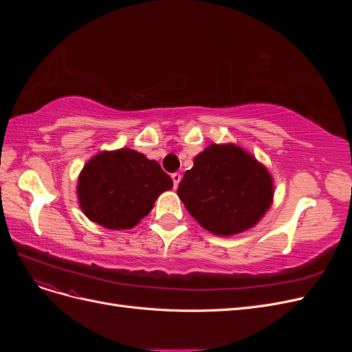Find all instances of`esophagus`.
Wrapping results in <instances>:
<instances>
[{"label": "esophagus", "instance_id": "obj_1", "mask_svg": "<svg viewBox=\"0 0 352 352\" xmlns=\"http://www.w3.org/2000/svg\"><path fill=\"white\" fill-rule=\"evenodd\" d=\"M172 179H173L175 188H177V185H179V182H180V179H182V175H180V173H173V175H172Z\"/></svg>", "mask_w": 352, "mask_h": 352}]
</instances>
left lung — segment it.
Returning <instances> with one entry per match:
<instances>
[{
  "label": "left lung",
  "instance_id": "obj_1",
  "mask_svg": "<svg viewBox=\"0 0 352 352\" xmlns=\"http://www.w3.org/2000/svg\"><path fill=\"white\" fill-rule=\"evenodd\" d=\"M177 195L202 228L229 236L257 225L270 208L273 179L241 146L211 144L194 158Z\"/></svg>",
  "mask_w": 352,
  "mask_h": 352
}]
</instances>
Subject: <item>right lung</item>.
Segmentation results:
<instances>
[{"mask_svg": "<svg viewBox=\"0 0 352 352\" xmlns=\"http://www.w3.org/2000/svg\"><path fill=\"white\" fill-rule=\"evenodd\" d=\"M173 180L155 160L131 148L102 151L85 164L78 180L79 206L89 220L111 229H132Z\"/></svg>", "mask_w": 352, "mask_h": 352, "instance_id": "1", "label": "right lung"}]
</instances>
